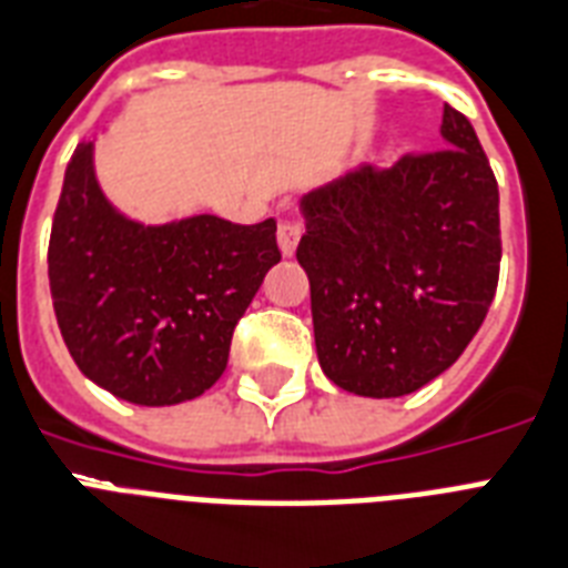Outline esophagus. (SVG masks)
I'll list each match as a JSON object with an SVG mask.
<instances>
[{"label":"esophagus","instance_id":"1","mask_svg":"<svg viewBox=\"0 0 568 568\" xmlns=\"http://www.w3.org/2000/svg\"><path fill=\"white\" fill-rule=\"evenodd\" d=\"M303 236V224L297 219H283L280 221V230H276V239H280V251L283 256H292L297 251V242Z\"/></svg>","mask_w":568,"mask_h":568}]
</instances>
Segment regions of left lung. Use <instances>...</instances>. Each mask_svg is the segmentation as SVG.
Instances as JSON below:
<instances>
[{
	"label": "left lung",
	"mask_w": 568,
	"mask_h": 568,
	"mask_svg": "<svg viewBox=\"0 0 568 568\" xmlns=\"http://www.w3.org/2000/svg\"><path fill=\"white\" fill-rule=\"evenodd\" d=\"M446 145L300 201L317 362L338 388L405 396L458 362L499 283V183L464 113Z\"/></svg>",
	"instance_id": "left-lung-1"
}]
</instances>
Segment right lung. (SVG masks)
<instances>
[{"label": "right lung", "instance_id": "obj_1", "mask_svg": "<svg viewBox=\"0 0 568 568\" xmlns=\"http://www.w3.org/2000/svg\"><path fill=\"white\" fill-rule=\"evenodd\" d=\"M280 256L274 219H124L99 189L92 142H81L49 239L60 335L87 379L119 399L186 403L219 382L239 317Z\"/></svg>", "mask_w": 568, "mask_h": 568}]
</instances>
